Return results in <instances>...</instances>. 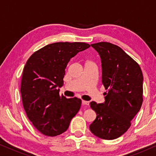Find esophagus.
<instances>
[{"mask_svg": "<svg viewBox=\"0 0 156 156\" xmlns=\"http://www.w3.org/2000/svg\"><path fill=\"white\" fill-rule=\"evenodd\" d=\"M82 103L83 105H87V106H88L89 104V102L87 101H82Z\"/></svg>", "mask_w": 156, "mask_h": 156, "instance_id": "1", "label": "esophagus"}]
</instances>
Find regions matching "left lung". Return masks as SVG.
<instances>
[{
    "label": "left lung",
    "mask_w": 156,
    "mask_h": 156,
    "mask_svg": "<svg viewBox=\"0 0 156 156\" xmlns=\"http://www.w3.org/2000/svg\"><path fill=\"white\" fill-rule=\"evenodd\" d=\"M91 46L101 58V81L107 93L104 103L90 102L97 117L89 129L97 137L113 140L127 131L141 107L143 73L138 64L116 44L101 42Z\"/></svg>",
    "instance_id": "1"
}]
</instances>
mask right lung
Segmentation results:
<instances>
[{"label": "right lung", "mask_w": 156, "mask_h": 156, "mask_svg": "<svg viewBox=\"0 0 156 156\" xmlns=\"http://www.w3.org/2000/svg\"><path fill=\"white\" fill-rule=\"evenodd\" d=\"M85 42H55L36 51L23 69L20 92L27 118L43 135L66 131L77 114L82 100L59 96L65 68L70 59L89 48Z\"/></svg>", "instance_id": "right-lung-1"}]
</instances>
